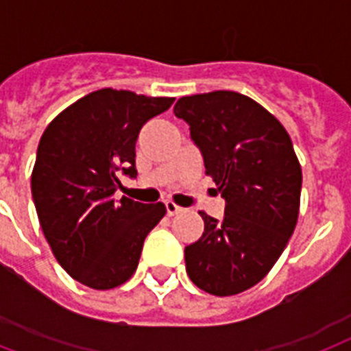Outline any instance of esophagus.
I'll return each mask as SVG.
<instances>
[{
  "instance_id": "34e87169",
  "label": "esophagus",
  "mask_w": 351,
  "mask_h": 351,
  "mask_svg": "<svg viewBox=\"0 0 351 351\" xmlns=\"http://www.w3.org/2000/svg\"><path fill=\"white\" fill-rule=\"evenodd\" d=\"M165 211H167V215H169V217H173V215L182 213V208H180V206H176L175 202L167 200V202H165Z\"/></svg>"
}]
</instances>
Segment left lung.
Segmentation results:
<instances>
[{"instance_id": "1", "label": "left lung", "mask_w": 351, "mask_h": 351, "mask_svg": "<svg viewBox=\"0 0 351 351\" xmlns=\"http://www.w3.org/2000/svg\"><path fill=\"white\" fill-rule=\"evenodd\" d=\"M173 112L226 200L220 220L200 211L204 233L184 251L186 271L208 293L237 295L266 277L295 230L302 171L293 143L277 118L233 90L184 96Z\"/></svg>"}]
</instances>
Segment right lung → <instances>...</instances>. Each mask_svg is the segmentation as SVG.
<instances>
[{
    "label": "right lung",
    "mask_w": 351,
    "mask_h": 351,
    "mask_svg": "<svg viewBox=\"0 0 351 351\" xmlns=\"http://www.w3.org/2000/svg\"><path fill=\"white\" fill-rule=\"evenodd\" d=\"M175 98L100 89L60 112L43 132L32 171V200L60 266L93 289H111L136 271L143 240L164 204L114 198L120 176L136 178L134 143Z\"/></svg>",
    "instance_id": "obj_1"
}]
</instances>
